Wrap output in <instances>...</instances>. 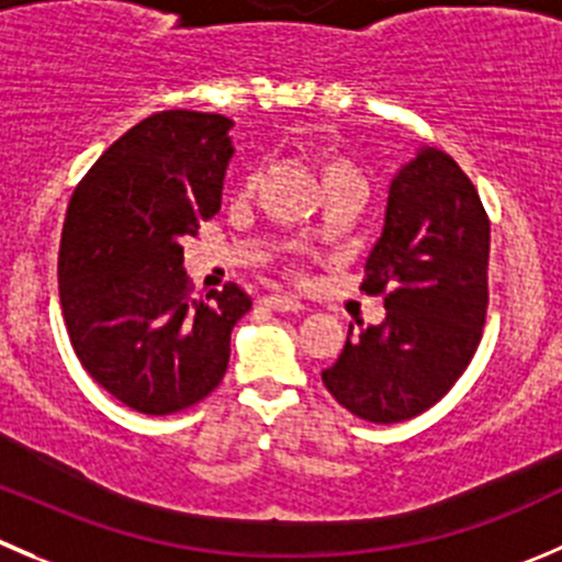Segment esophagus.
<instances>
[{"mask_svg": "<svg viewBox=\"0 0 562 562\" xmlns=\"http://www.w3.org/2000/svg\"><path fill=\"white\" fill-rule=\"evenodd\" d=\"M263 304L269 310H277V313H302L304 304L293 296H280V293H271V296L263 299Z\"/></svg>", "mask_w": 562, "mask_h": 562, "instance_id": "obj_1", "label": "esophagus"}]
</instances>
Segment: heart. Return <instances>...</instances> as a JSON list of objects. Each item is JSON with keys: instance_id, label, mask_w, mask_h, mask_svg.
<instances>
[{"instance_id": "heart-1", "label": "heart", "mask_w": 562, "mask_h": 562, "mask_svg": "<svg viewBox=\"0 0 562 562\" xmlns=\"http://www.w3.org/2000/svg\"><path fill=\"white\" fill-rule=\"evenodd\" d=\"M315 167H318V176L324 181V189L335 187V183H357V187H364L362 170L348 159L346 154L340 150H321L315 156ZM255 189V178H247L244 181V192H252Z\"/></svg>"}]
</instances>
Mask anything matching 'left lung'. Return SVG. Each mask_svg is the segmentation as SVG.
Instances as JSON below:
<instances>
[{
    "instance_id": "1",
    "label": "left lung",
    "mask_w": 562,
    "mask_h": 562,
    "mask_svg": "<svg viewBox=\"0 0 562 562\" xmlns=\"http://www.w3.org/2000/svg\"><path fill=\"white\" fill-rule=\"evenodd\" d=\"M488 238L477 189L448 154L423 148L392 178L362 280L364 293L384 296L386 318L348 337L321 373L340 406L386 426L448 395L483 337Z\"/></svg>"
}]
</instances>
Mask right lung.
<instances>
[{"label":"right lung","instance_id":"obj_1","mask_svg":"<svg viewBox=\"0 0 562 562\" xmlns=\"http://www.w3.org/2000/svg\"><path fill=\"white\" fill-rule=\"evenodd\" d=\"M225 114L170 109L125 131L74 189L59 304L81 368L134 412L172 414L220 386L252 299L227 282L192 299L183 238L222 205Z\"/></svg>","mask_w":562,"mask_h":562}]
</instances>
